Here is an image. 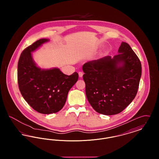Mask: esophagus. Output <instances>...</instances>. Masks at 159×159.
Returning <instances> with one entry per match:
<instances>
[{
	"instance_id": "esophagus-1",
	"label": "esophagus",
	"mask_w": 159,
	"mask_h": 159,
	"mask_svg": "<svg viewBox=\"0 0 159 159\" xmlns=\"http://www.w3.org/2000/svg\"><path fill=\"white\" fill-rule=\"evenodd\" d=\"M83 72H82V71H79V76L80 77H83Z\"/></svg>"
}]
</instances>
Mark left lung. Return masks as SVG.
Instances as JSON below:
<instances>
[{
	"label": "left lung",
	"mask_w": 159,
	"mask_h": 159,
	"mask_svg": "<svg viewBox=\"0 0 159 159\" xmlns=\"http://www.w3.org/2000/svg\"><path fill=\"white\" fill-rule=\"evenodd\" d=\"M119 54L83 64L86 97L98 113H120L136 96L142 73L139 59L128 43L122 42Z\"/></svg>",
	"instance_id": "obj_1"
}]
</instances>
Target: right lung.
<instances>
[{
  "instance_id": "1",
  "label": "right lung",
  "mask_w": 159,
  "mask_h": 159,
  "mask_svg": "<svg viewBox=\"0 0 159 159\" xmlns=\"http://www.w3.org/2000/svg\"><path fill=\"white\" fill-rule=\"evenodd\" d=\"M41 39L26 48L18 63V83L24 99L36 111L42 114L55 113L64 106L68 92L78 80L75 72L68 76L59 68L41 69L32 58L31 52L48 42Z\"/></svg>"
}]
</instances>
